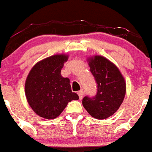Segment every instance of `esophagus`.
Wrapping results in <instances>:
<instances>
[{"label": "esophagus", "mask_w": 152, "mask_h": 152, "mask_svg": "<svg viewBox=\"0 0 152 152\" xmlns=\"http://www.w3.org/2000/svg\"><path fill=\"white\" fill-rule=\"evenodd\" d=\"M77 94H78V96H79V99H81L83 98V90H80V91L77 92Z\"/></svg>", "instance_id": "34e87169"}]
</instances>
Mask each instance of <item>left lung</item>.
Wrapping results in <instances>:
<instances>
[{
	"label": "left lung",
	"instance_id": "1",
	"mask_svg": "<svg viewBox=\"0 0 152 152\" xmlns=\"http://www.w3.org/2000/svg\"><path fill=\"white\" fill-rule=\"evenodd\" d=\"M88 62L97 83V93L92 98L84 97L82 104L92 117L106 119L113 115L123 102L126 82L118 67L104 56L90 57Z\"/></svg>",
	"mask_w": 152,
	"mask_h": 152
}]
</instances>
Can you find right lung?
<instances>
[{
    "instance_id": "1",
    "label": "right lung",
    "mask_w": 152,
    "mask_h": 152,
    "mask_svg": "<svg viewBox=\"0 0 152 152\" xmlns=\"http://www.w3.org/2000/svg\"><path fill=\"white\" fill-rule=\"evenodd\" d=\"M69 56L57 54L37 62L31 69L25 84L27 101L41 118L54 119L78 95L72 91L70 80L61 75Z\"/></svg>"
}]
</instances>
